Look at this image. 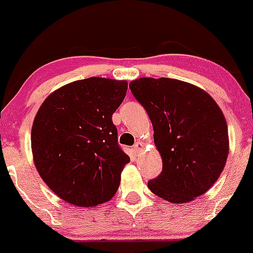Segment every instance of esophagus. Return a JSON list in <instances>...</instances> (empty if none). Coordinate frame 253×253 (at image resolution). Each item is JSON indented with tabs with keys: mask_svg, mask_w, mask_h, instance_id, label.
<instances>
[{
	"mask_svg": "<svg viewBox=\"0 0 253 253\" xmlns=\"http://www.w3.org/2000/svg\"><path fill=\"white\" fill-rule=\"evenodd\" d=\"M142 148H143V145L140 142V141H137V142L135 143V146H134L135 153H138V152H140V151H142Z\"/></svg>",
	"mask_w": 253,
	"mask_h": 253,
	"instance_id": "1",
	"label": "esophagus"
}]
</instances>
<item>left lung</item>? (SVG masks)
Here are the masks:
<instances>
[{"instance_id":"obj_1","label":"left lung","mask_w":253,"mask_h":253,"mask_svg":"<svg viewBox=\"0 0 253 253\" xmlns=\"http://www.w3.org/2000/svg\"><path fill=\"white\" fill-rule=\"evenodd\" d=\"M154 130L163 159L160 175L148 188L168 202L182 204L212 187L228 157L223 113L208 93L171 78H140L129 84Z\"/></svg>"}]
</instances>
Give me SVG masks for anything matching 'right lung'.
Listing matches in <instances>:
<instances>
[{"mask_svg":"<svg viewBox=\"0 0 253 253\" xmlns=\"http://www.w3.org/2000/svg\"><path fill=\"white\" fill-rule=\"evenodd\" d=\"M126 89V81L90 77L58 89L40 107L31 131L35 165L65 202L88 208L116 194L130 158L112 115Z\"/></svg>","mask_w":253,"mask_h":253,"instance_id":"1","label":"right lung"}]
</instances>
